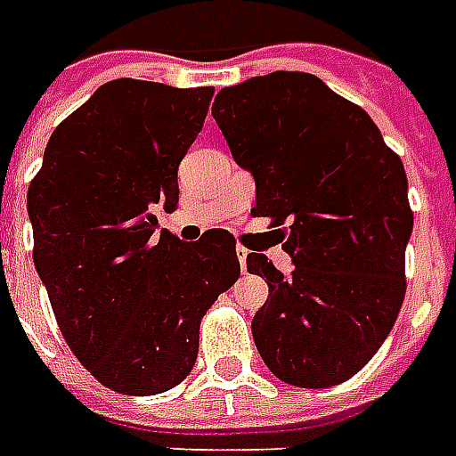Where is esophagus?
Listing matches in <instances>:
<instances>
[{
	"label": "esophagus",
	"instance_id": "34e87169",
	"mask_svg": "<svg viewBox=\"0 0 456 456\" xmlns=\"http://www.w3.org/2000/svg\"><path fill=\"white\" fill-rule=\"evenodd\" d=\"M235 253H238V260H240V270H243V274H248V250H245V248H238Z\"/></svg>",
	"mask_w": 456,
	"mask_h": 456
}]
</instances>
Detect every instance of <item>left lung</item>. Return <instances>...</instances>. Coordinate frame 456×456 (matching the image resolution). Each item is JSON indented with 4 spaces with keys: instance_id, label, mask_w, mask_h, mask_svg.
<instances>
[{
    "instance_id": "8db88e82",
    "label": "left lung",
    "mask_w": 456,
    "mask_h": 456,
    "mask_svg": "<svg viewBox=\"0 0 456 456\" xmlns=\"http://www.w3.org/2000/svg\"><path fill=\"white\" fill-rule=\"evenodd\" d=\"M211 112L233 159L253 171V216L270 218L295 263L285 277L248 255V273L270 287L255 346L289 386H338L376 356L405 299L412 208L403 161L366 110L309 73L223 88Z\"/></svg>"
}]
</instances>
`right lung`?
I'll return each mask as SVG.
<instances>
[{
	"mask_svg": "<svg viewBox=\"0 0 456 456\" xmlns=\"http://www.w3.org/2000/svg\"><path fill=\"white\" fill-rule=\"evenodd\" d=\"M213 88L119 78L58 125L28 183L34 265L58 329L90 376L125 395L179 386L208 306L240 274L223 228L183 243L157 211L179 203L176 169Z\"/></svg>",
	"mask_w": 456,
	"mask_h": 456,
	"instance_id": "obj_1",
	"label": "right lung"
}]
</instances>
